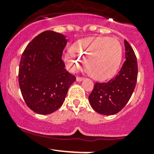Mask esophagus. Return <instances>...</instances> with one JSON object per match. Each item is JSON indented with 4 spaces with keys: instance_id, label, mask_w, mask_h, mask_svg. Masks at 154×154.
<instances>
[{
    "instance_id": "esophagus-1",
    "label": "esophagus",
    "mask_w": 154,
    "mask_h": 154,
    "mask_svg": "<svg viewBox=\"0 0 154 154\" xmlns=\"http://www.w3.org/2000/svg\"><path fill=\"white\" fill-rule=\"evenodd\" d=\"M76 80H77V82H81V81H83V80H84V78H83V77H77V78H76Z\"/></svg>"
}]
</instances>
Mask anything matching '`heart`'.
I'll list each match as a JSON object with an SVG mask.
<instances>
[{
  "label": "heart",
  "instance_id": "heart-1",
  "mask_svg": "<svg viewBox=\"0 0 154 154\" xmlns=\"http://www.w3.org/2000/svg\"><path fill=\"white\" fill-rule=\"evenodd\" d=\"M123 57L122 45L118 39L107 36L89 37L74 45L63 54V60L71 71L85 67L91 77L105 80L116 74Z\"/></svg>",
  "mask_w": 154,
  "mask_h": 154
}]
</instances>
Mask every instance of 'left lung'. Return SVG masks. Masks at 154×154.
<instances>
[{
  "label": "left lung",
  "mask_w": 154,
  "mask_h": 154,
  "mask_svg": "<svg viewBox=\"0 0 154 154\" xmlns=\"http://www.w3.org/2000/svg\"><path fill=\"white\" fill-rule=\"evenodd\" d=\"M126 61L118 75L107 83H96L88 96L90 105L97 112L112 116L126 106L135 89L138 76L136 55L125 40Z\"/></svg>",
  "instance_id": "1"
}]
</instances>
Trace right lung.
<instances>
[{"label": "right lung", "instance_id": "1", "mask_svg": "<svg viewBox=\"0 0 154 154\" xmlns=\"http://www.w3.org/2000/svg\"><path fill=\"white\" fill-rule=\"evenodd\" d=\"M67 42L63 34L47 30L35 36L22 54L18 83L24 101L34 112L48 115L58 109L76 80L62 60Z\"/></svg>", "mask_w": 154, "mask_h": 154}]
</instances>
